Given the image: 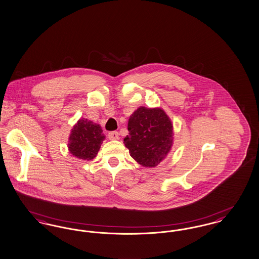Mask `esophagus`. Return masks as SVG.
I'll return each instance as SVG.
<instances>
[{
	"instance_id": "34e87169",
	"label": "esophagus",
	"mask_w": 259,
	"mask_h": 259,
	"mask_svg": "<svg viewBox=\"0 0 259 259\" xmlns=\"http://www.w3.org/2000/svg\"><path fill=\"white\" fill-rule=\"evenodd\" d=\"M119 134L117 132H110L108 134V138L110 140H118L119 139Z\"/></svg>"
}]
</instances>
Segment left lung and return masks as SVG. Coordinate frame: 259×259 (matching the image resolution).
I'll list each match as a JSON object with an SVG mask.
<instances>
[{
	"mask_svg": "<svg viewBox=\"0 0 259 259\" xmlns=\"http://www.w3.org/2000/svg\"><path fill=\"white\" fill-rule=\"evenodd\" d=\"M125 147L136 162L146 167L157 166L171 149L174 126L161 108L139 107L127 123Z\"/></svg>",
	"mask_w": 259,
	"mask_h": 259,
	"instance_id": "1",
	"label": "left lung"
}]
</instances>
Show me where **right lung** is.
Wrapping results in <instances>:
<instances>
[{
  "label": "right lung",
  "mask_w": 259,
  "mask_h": 259,
  "mask_svg": "<svg viewBox=\"0 0 259 259\" xmlns=\"http://www.w3.org/2000/svg\"><path fill=\"white\" fill-rule=\"evenodd\" d=\"M99 124L88 119H80L69 136V152L82 160L91 161L96 157L105 136Z\"/></svg>",
  "instance_id": "right-lung-1"
}]
</instances>
